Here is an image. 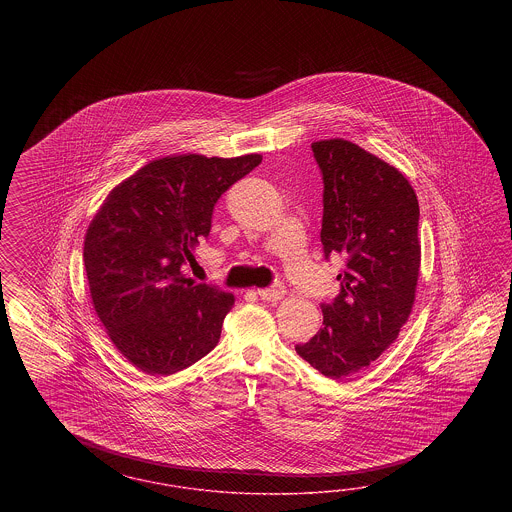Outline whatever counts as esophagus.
Wrapping results in <instances>:
<instances>
[{
  "label": "esophagus",
  "instance_id": "1",
  "mask_svg": "<svg viewBox=\"0 0 512 512\" xmlns=\"http://www.w3.org/2000/svg\"><path fill=\"white\" fill-rule=\"evenodd\" d=\"M259 293V296L263 298V300H266V302H278V300H281L283 296H285V287L281 285V283H276V285H272V287H266V289H259L257 291Z\"/></svg>",
  "mask_w": 512,
  "mask_h": 512
}]
</instances>
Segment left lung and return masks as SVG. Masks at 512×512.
I'll return each mask as SVG.
<instances>
[{"instance_id":"8db88e82","label":"left lung","mask_w":512,"mask_h":512,"mask_svg":"<svg viewBox=\"0 0 512 512\" xmlns=\"http://www.w3.org/2000/svg\"><path fill=\"white\" fill-rule=\"evenodd\" d=\"M323 172L325 257L340 253V295L323 304V328L296 353L341 379L368 368L407 323L420 270L419 201L396 167L355 142L311 144Z\"/></svg>"}]
</instances>
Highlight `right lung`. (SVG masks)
Here are the masks:
<instances>
[{
	"label": "right lung",
	"mask_w": 512,
	"mask_h": 512,
	"mask_svg": "<svg viewBox=\"0 0 512 512\" xmlns=\"http://www.w3.org/2000/svg\"><path fill=\"white\" fill-rule=\"evenodd\" d=\"M263 155H167L114 187L84 236L93 308L140 372L171 375L208 355L234 296L193 285L184 266L212 227L217 199Z\"/></svg>",
	"instance_id": "add662e5"
}]
</instances>
